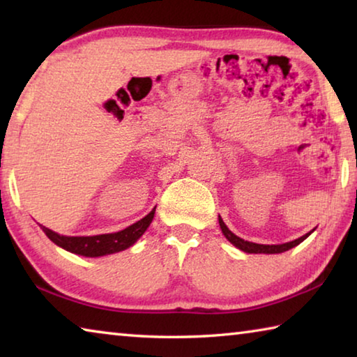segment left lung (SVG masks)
<instances>
[{
    "label": "left lung",
    "mask_w": 357,
    "mask_h": 357,
    "mask_svg": "<svg viewBox=\"0 0 357 357\" xmlns=\"http://www.w3.org/2000/svg\"><path fill=\"white\" fill-rule=\"evenodd\" d=\"M219 225L222 228V233L225 234V238L229 241V243H231L233 245H236L238 249H241L245 253H282V252H287L289 249H293V247H296L298 244H301L304 239L309 238L310 233L313 231V229H315V228H313L310 233H307V234H304V236L291 241V243L277 244V245H266V244H255V243H249V241L241 239L239 236H236V234L229 231L228 227L225 225V223H223L220 215H219Z\"/></svg>",
    "instance_id": "8db88e82"
}]
</instances>
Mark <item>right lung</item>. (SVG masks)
I'll use <instances>...</instances> for the list:
<instances>
[{
    "label": "right lung",
    "mask_w": 357,
    "mask_h": 357,
    "mask_svg": "<svg viewBox=\"0 0 357 357\" xmlns=\"http://www.w3.org/2000/svg\"><path fill=\"white\" fill-rule=\"evenodd\" d=\"M154 213L155 208L151 211L148 215H144L142 220L135 222L134 225L121 229L118 233L98 234V236H63V234L52 231L50 228H47L44 225H40V228L52 243L63 247L64 250L83 257H102L126 250L128 247L134 245L137 243V239L146 231L149 223L153 222Z\"/></svg>",
    "instance_id": "1"
}]
</instances>
